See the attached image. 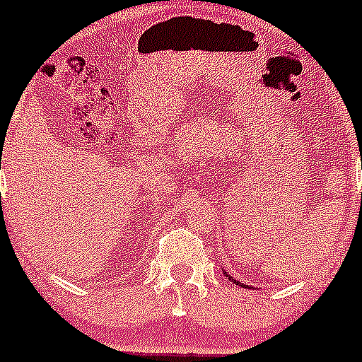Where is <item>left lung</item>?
Here are the masks:
<instances>
[{"label":"left lung","mask_w":362,"mask_h":362,"mask_svg":"<svg viewBox=\"0 0 362 362\" xmlns=\"http://www.w3.org/2000/svg\"><path fill=\"white\" fill-rule=\"evenodd\" d=\"M230 280H234V279H232V276H230ZM234 282H235V280H234ZM239 284V282H238Z\"/></svg>","instance_id":"obj_1"}]
</instances>
